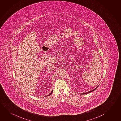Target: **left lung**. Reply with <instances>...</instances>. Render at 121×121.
<instances>
[{
    "instance_id": "8db88e82",
    "label": "left lung",
    "mask_w": 121,
    "mask_h": 121,
    "mask_svg": "<svg viewBox=\"0 0 121 121\" xmlns=\"http://www.w3.org/2000/svg\"><path fill=\"white\" fill-rule=\"evenodd\" d=\"M99 86V85L98 86H97V87H96V88H95V89H94V90H91V91H89V92H86V93H82V94H87V93H90V92H92V91H94L96 89L98 86Z\"/></svg>"
}]
</instances>
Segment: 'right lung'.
<instances>
[{
    "instance_id": "1",
    "label": "right lung",
    "mask_w": 121,
    "mask_h": 121,
    "mask_svg": "<svg viewBox=\"0 0 121 121\" xmlns=\"http://www.w3.org/2000/svg\"><path fill=\"white\" fill-rule=\"evenodd\" d=\"M53 91V90L52 91V92H51L48 95H47V96H49V95H51L52 94V93ZM45 97L46 96H45Z\"/></svg>"
}]
</instances>
